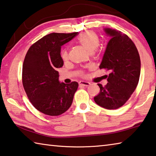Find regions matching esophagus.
Returning a JSON list of instances; mask_svg holds the SVG:
<instances>
[{"label":"esophagus","mask_w":156,"mask_h":156,"mask_svg":"<svg viewBox=\"0 0 156 156\" xmlns=\"http://www.w3.org/2000/svg\"><path fill=\"white\" fill-rule=\"evenodd\" d=\"M90 83L88 82V81H81L80 83H79V85L80 86H88Z\"/></svg>","instance_id":"obj_1"}]
</instances>
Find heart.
Segmentation results:
<instances>
[{
	"label": "heart",
	"instance_id": "1",
	"mask_svg": "<svg viewBox=\"0 0 156 156\" xmlns=\"http://www.w3.org/2000/svg\"><path fill=\"white\" fill-rule=\"evenodd\" d=\"M78 42L83 46L84 49L89 52L93 53L99 45V37L96 33L92 31H88L83 33L78 37ZM62 59L65 60L67 59L68 54L66 51L62 53Z\"/></svg>",
	"mask_w": 156,
	"mask_h": 156
}]
</instances>
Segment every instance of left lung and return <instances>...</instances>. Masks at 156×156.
<instances>
[{
    "label": "left lung",
    "mask_w": 156,
    "mask_h": 156,
    "mask_svg": "<svg viewBox=\"0 0 156 156\" xmlns=\"http://www.w3.org/2000/svg\"><path fill=\"white\" fill-rule=\"evenodd\" d=\"M110 40L106 46L100 69L109 70L108 83H98L100 92L94 100L108 110L123 105L138 86L140 74V59L137 48L127 35L116 29L104 28Z\"/></svg>",
    "instance_id": "obj_1"
}]
</instances>
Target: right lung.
<instances>
[{
	"mask_svg": "<svg viewBox=\"0 0 156 156\" xmlns=\"http://www.w3.org/2000/svg\"><path fill=\"white\" fill-rule=\"evenodd\" d=\"M78 32L52 33L34 44L27 51L23 66V84L27 97L38 111L59 116L72 105L78 83H61L57 68L64 65L61 46Z\"/></svg>",
	"mask_w": 156,
	"mask_h": 156,
	"instance_id": "right-lung-1",
	"label": "right lung"
}]
</instances>
